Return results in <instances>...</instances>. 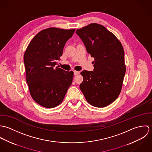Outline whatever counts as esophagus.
I'll return each mask as SVG.
<instances>
[{
  "label": "esophagus",
  "mask_w": 152,
  "mask_h": 152,
  "mask_svg": "<svg viewBox=\"0 0 152 152\" xmlns=\"http://www.w3.org/2000/svg\"><path fill=\"white\" fill-rule=\"evenodd\" d=\"M74 75H77L78 74H80V72L77 71H74Z\"/></svg>",
  "instance_id": "34e87169"
}]
</instances>
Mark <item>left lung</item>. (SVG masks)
I'll return each mask as SVG.
<instances>
[{
	"label": "left lung",
	"mask_w": 152,
	"mask_h": 152,
	"mask_svg": "<svg viewBox=\"0 0 152 152\" xmlns=\"http://www.w3.org/2000/svg\"><path fill=\"white\" fill-rule=\"evenodd\" d=\"M76 33L94 57V71L81 72L80 89L89 104L105 107L116 99L122 89L126 72L123 46L112 32L97 23L78 28Z\"/></svg>",
	"instance_id": "left-lung-1"
}]
</instances>
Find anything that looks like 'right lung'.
<instances>
[{
  "label": "right lung",
  "instance_id": "obj_1",
  "mask_svg": "<svg viewBox=\"0 0 152 152\" xmlns=\"http://www.w3.org/2000/svg\"><path fill=\"white\" fill-rule=\"evenodd\" d=\"M75 30L56 27L44 29L31 40L24 54L30 95L44 108L59 105L72 84L74 72L55 66L63 55L65 43Z\"/></svg>",
  "mask_w": 152,
  "mask_h": 152
}]
</instances>
